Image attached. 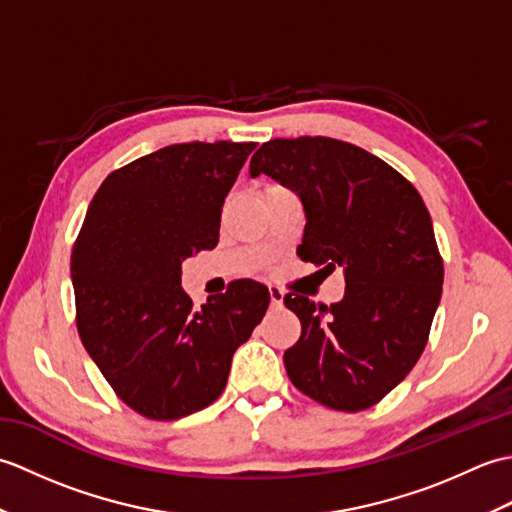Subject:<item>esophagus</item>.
Listing matches in <instances>:
<instances>
[{"instance_id":"34e87169","label":"esophagus","mask_w":512,"mask_h":512,"mask_svg":"<svg viewBox=\"0 0 512 512\" xmlns=\"http://www.w3.org/2000/svg\"><path fill=\"white\" fill-rule=\"evenodd\" d=\"M268 295H270V306L279 308L281 303H284V290L279 286H268Z\"/></svg>"}]
</instances>
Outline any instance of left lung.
Instances as JSON below:
<instances>
[{"label": "left lung", "instance_id": "left-lung-1", "mask_svg": "<svg viewBox=\"0 0 512 512\" xmlns=\"http://www.w3.org/2000/svg\"><path fill=\"white\" fill-rule=\"evenodd\" d=\"M259 173L303 202V262L345 273V295L330 308L284 297L301 321L284 354L292 385L336 411L374 407L418 363L442 297L427 206L385 160L336 138L268 140L250 158V176Z\"/></svg>", "mask_w": 512, "mask_h": 512}]
</instances>
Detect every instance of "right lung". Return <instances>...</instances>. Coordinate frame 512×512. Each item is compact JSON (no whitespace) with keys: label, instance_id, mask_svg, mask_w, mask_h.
I'll return each mask as SVG.
<instances>
[{"label":"right lung","instance_id":"right-lung-1","mask_svg":"<svg viewBox=\"0 0 512 512\" xmlns=\"http://www.w3.org/2000/svg\"><path fill=\"white\" fill-rule=\"evenodd\" d=\"M257 143H182L112 171L72 246L76 330L127 407L178 420L226 387L235 350L270 295L237 279L202 308L182 290V262L220 239L224 198Z\"/></svg>","mask_w":512,"mask_h":512}]
</instances>
